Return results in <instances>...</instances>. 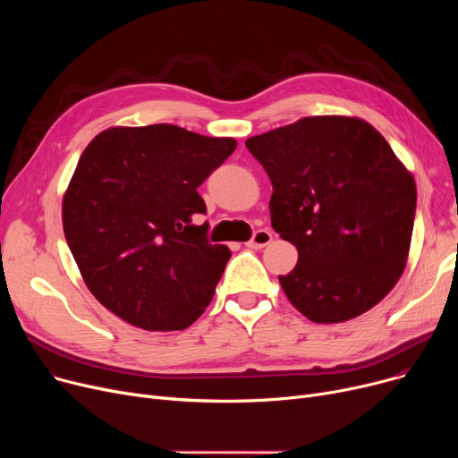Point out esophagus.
Returning <instances> with one entry per match:
<instances>
[{"mask_svg": "<svg viewBox=\"0 0 458 458\" xmlns=\"http://www.w3.org/2000/svg\"><path fill=\"white\" fill-rule=\"evenodd\" d=\"M271 242H273V233L269 230H258V232H254L247 247L249 249H263V247H267Z\"/></svg>", "mask_w": 458, "mask_h": 458, "instance_id": "esophagus-1", "label": "esophagus"}]
</instances>
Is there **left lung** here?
I'll return each instance as SVG.
<instances>
[{"mask_svg": "<svg viewBox=\"0 0 458 458\" xmlns=\"http://www.w3.org/2000/svg\"><path fill=\"white\" fill-rule=\"evenodd\" d=\"M273 183L271 225L299 250L282 290L314 323H344L386 297L411 250L416 182L358 116H306L245 140Z\"/></svg>", "mask_w": 458, "mask_h": 458, "instance_id": "obj_1", "label": "left lung"}]
</instances>
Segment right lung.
Wrapping results in <instances>:
<instances>
[{"label": "right lung", "mask_w": 458, "mask_h": 458, "mask_svg": "<svg viewBox=\"0 0 458 458\" xmlns=\"http://www.w3.org/2000/svg\"><path fill=\"white\" fill-rule=\"evenodd\" d=\"M237 147L173 124L114 126L83 150L63 228L89 292L144 330H183L213 299L230 249L211 245L197 187Z\"/></svg>", "instance_id": "add662e5"}]
</instances>
